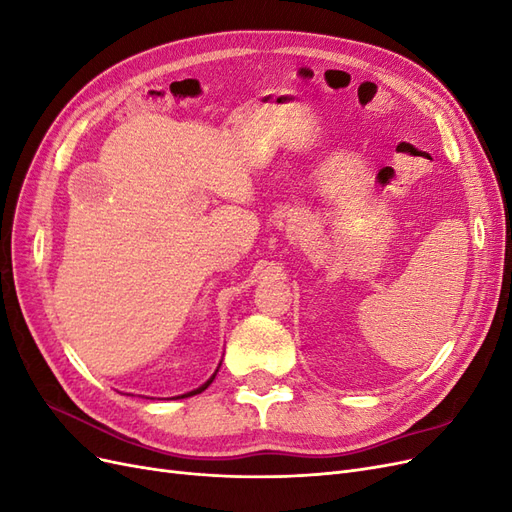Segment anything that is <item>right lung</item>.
<instances>
[{
	"instance_id": "1",
	"label": "right lung",
	"mask_w": 512,
	"mask_h": 512,
	"mask_svg": "<svg viewBox=\"0 0 512 512\" xmlns=\"http://www.w3.org/2000/svg\"><path fill=\"white\" fill-rule=\"evenodd\" d=\"M220 365H222V363H220ZM215 374H218V369H215ZM215 374H213V376H211V378H209L205 384H200L198 389H194V391H190V393H183V395H179V399H183V397H192V395H198V393H203V391L207 389V386H209V384L215 380Z\"/></svg>"
}]
</instances>
